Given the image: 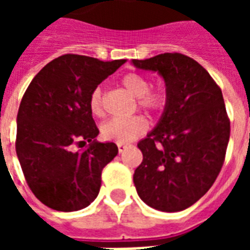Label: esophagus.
<instances>
[{"instance_id":"esophagus-1","label":"esophagus","mask_w":250,"mask_h":250,"mask_svg":"<svg viewBox=\"0 0 250 250\" xmlns=\"http://www.w3.org/2000/svg\"><path fill=\"white\" fill-rule=\"evenodd\" d=\"M127 146L125 143H118V148H119V152H122L123 150H125V147Z\"/></svg>"}]
</instances>
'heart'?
I'll use <instances>...</instances> for the list:
<instances>
[{
  "label": "heart",
  "mask_w": 250,
  "mask_h": 250,
  "mask_svg": "<svg viewBox=\"0 0 250 250\" xmlns=\"http://www.w3.org/2000/svg\"><path fill=\"white\" fill-rule=\"evenodd\" d=\"M120 84L136 96L138 107L148 114L161 112L167 103V95L162 87H150V82L141 73L131 72L122 77ZM88 107L93 116H102L104 114L103 91L96 87L89 93ZM147 130V120L143 116L131 118H112L100 125V135L107 141L116 143H128L142 135Z\"/></svg>",
  "instance_id": "heart-1"
}]
</instances>
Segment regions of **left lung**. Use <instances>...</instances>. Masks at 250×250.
<instances>
[{"label": "left lung", "mask_w": 250, "mask_h": 250, "mask_svg": "<svg viewBox=\"0 0 250 250\" xmlns=\"http://www.w3.org/2000/svg\"><path fill=\"white\" fill-rule=\"evenodd\" d=\"M165 79L167 103L158 125L138 143L143 161L134 185L143 202L181 211L208 193L225 162L230 120L218 84L182 53L132 60Z\"/></svg>", "instance_id": "8db88e82"}]
</instances>
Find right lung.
<instances>
[{"label": "right lung", "instance_id": "add662e5", "mask_svg": "<svg viewBox=\"0 0 250 250\" xmlns=\"http://www.w3.org/2000/svg\"><path fill=\"white\" fill-rule=\"evenodd\" d=\"M125 62L68 53L48 62L26 88L17 114L16 152L32 193L48 208L76 211L98 197L102 171L118 147L96 142L88 99ZM87 141L85 150H71Z\"/></svg>", "mask_w": 250, "mask_h": 250}]
</instances>
